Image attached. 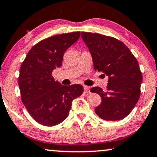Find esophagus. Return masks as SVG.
Instances as JSON below:
<instances>
[{"label": "esophagus", "mask_w": 157, "mask_h": 157, "mask_svg": "<svg viewBox=\"0 0 157 157\" xmlns=\"http://www.w3.org/2000/svg\"><path fill=\"white\" fill-rule=\"evenodd\" d=\"M84 93H90V88H89L88 86H86V85H85V86H84Z\"/></svg>", "instance_id": "esophagus-1"}]
</instances>
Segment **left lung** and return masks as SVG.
I'll use <instances>...</instances> for the list:
<instances>
[{"label":"left lung","mask_w":157,"mask_h":157,"mask_svg":"<svg viewBox=\"0 0 157 157\" xmlns=\"http://www.w3.org/2000/svg\"><path fill=\"white\" fill-rule=\"evenodd\" d=\"M82 38L92 56L95 70L109 77L106 90L91 88L90 92L101 98L95 112L106 121L122 120L131 112L140 98L143 77L138 61L130 49L114 37L82 32Z\"/></svg>","instance_id":"1"}]
</instances>
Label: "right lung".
Wrapping results in <instances>:
<instances>
[{"label": "right lung", "mask_w": 157, "mask_h": 157, "mask_svg": "<svg viewBox=\"0 0 157 157\" xmlns=\"http://www.w3.org/2000/svg\"><path fill=\"white\" fill-rule=\"evenodd\" d=\"M80 32L65 33L40 41L27 53L19 77L21 98L29 114L45 126H54L68 117L72 101L83 87L55 81L52 72L62 64L64 53L80 38Z\"/></svg>", "instance_id": "add662e5"}]
</instances>
